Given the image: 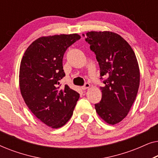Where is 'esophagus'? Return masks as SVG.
<instances>
[{
	"label": "esophagus",
	"mask_w": 158,
	"mask_h": 158,
	"mask_svg": "<svg viewBox=\"0 0 158 158\" xmlns=\"http://www.w3.org/2000/svg\"><path fill=\"white\" fill-rule=\"evenodd\" d=\"M90 84L88 83H85V85H84L83 86V90H85V89H88V88H90Z\"/></svg>",
	"instance_id": "34e87169"
}]
</instances>
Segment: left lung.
Here are the masks:
<instances>
[{"instance_id": "8db88e82", "label": "left lung", "mask_w": 158, "mask_h": 158, "mask_svg": "<svg viewBox=\"0 0 158 158\" xmlns=\"http://www.w3.org/2000/svg\"><path fill=\"white\" fill-rule=\"evenodd\" d=\"M85 36L96 54L101 78L106 77L103 81L104 85L100 88L102 98L95 109L107 124H118L127 116L139 89L140 73L135 52L114 32L92 31Z\"/></svg>"}]
</instances>
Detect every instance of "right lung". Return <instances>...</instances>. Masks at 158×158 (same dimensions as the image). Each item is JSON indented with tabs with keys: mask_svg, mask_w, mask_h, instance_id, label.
Segmentation results:
<instances>
[{
	"mask_svg": "<svg viewBox=\"0 0 158 158\" xmlns=\"http://www.w3.org/2000/svg\"><path fill=\"white\" fill-rule=\"evenodd\" d=\"M81 39L77 34L42 36L25 51L19 69V87L26 104L34 116L53 129L70 120L80 95L68 85L60 88L65 74L64 54Z\"/></svg>",
	"mask_w": 158,
	"mask_h": 158,
	"instance_id": "right-lung-1",
	"label": "right lung"
}]
</instances>
